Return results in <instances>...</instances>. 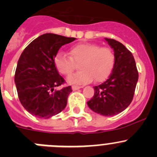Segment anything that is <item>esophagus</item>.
<instances>
[{
	"instance_id": "obj_1",
	"label": "esophagus",
	"mask_w": 157,
	"mask_h": 157,
	"mask_svg": "<svg viewBox=\"0 0 157 157\" xmlns=\"http://www.w3.org/2000/svg\"><path fill=\"white\" fill-rule=\"evenodd\" d=\"M80 88H81V87H80V86H73L72 87V90H77Z\"/></svg>"
}]
</instances>
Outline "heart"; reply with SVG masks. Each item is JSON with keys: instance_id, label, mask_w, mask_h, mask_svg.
Here are the masks:
<instances>
[{"instance_id": "b5f03b06", "label": "heart", "mask_w": 157, "mask_h": 157, "mask_svg": "<svg viewBox=\"0 0 157 157\" xmlns=\"http://www.w3.org/2000/svg\"><path fill=\"white\" fill-rule=\"evenodd\" d=\"M115 63V54L109 48L101 47L94 43H80L70 49V56L59 52L54 58V64L59 74L68 76L79 64L80 71L67 77V81L73 85L90 83L93 78L97 83L109 77Z\"/></svg>"}]
</instances>
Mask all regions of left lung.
Instances as JSON below:
<instances>
[{"label":"left lung","mask_w":157,"mask_h":157,"mask_svg":"<svg viewBox=\"0 0 157 157\" xmlns=\"http://www.w3.org/2000/svg\"><path fill=\"white\" fill-rule=\"evenodd\" d=\"M113 49L115 63L108 80L94 87V95L87 105L95 113L113 116L130 105L134 96L139 74L132 54L121 42L105 38Z\"/></svg>","instance_id":"1"}]
</instances>
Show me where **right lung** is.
I'll list each match as a JSON object with an SVG mask.
<instances>
[{
    "label": "right lung",
    "mask_w": 157,
    "mask_h": 157,
    "mask_svg": "<svg viewBox=\"0 0 157 157\" xmlns=\"http://www.w3.org/2000/svg\"><path fill=\"white\" fill-rule=\"evenodd\" d=\"M46 33L32 41L24 49L17 64L14 83L20 102L31 115L49 118L66 108L70 86L55 90L64 83L54 64L61 46L75 40Z\"/></svg>",
    "instance_id": "obj_1"
}]
</instances>
